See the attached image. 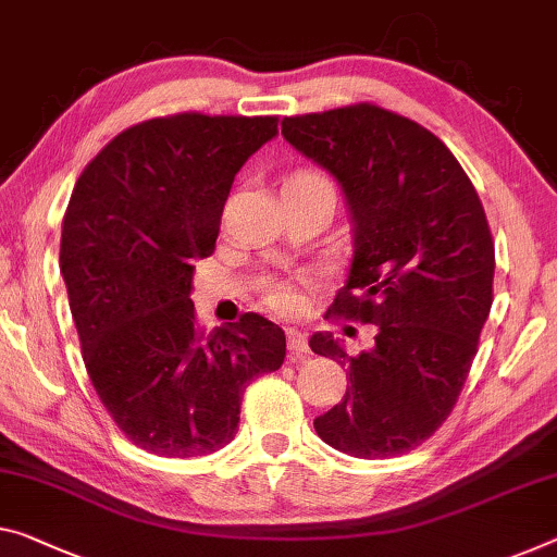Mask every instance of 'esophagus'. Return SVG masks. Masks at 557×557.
Instances as JSON below:
<instances>
[{"label":"esophagus","mask_w":557,"mask_h":557,"mask_svg":"<svg viewBox=\"0 0 557 557\" xmlns=\"http://www.w3.org/2000/svg\"><path fill=\"white\" fill-rule=\"evenodd\" d=\"M286 338H288V350H290V354H296V356L308 354V341H306V336H304L301 331L288 329L286 331Z\"/></svg>","instance_id":"esophagus-1"}]
</instances>
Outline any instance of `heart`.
Listing matches in <instances>:
<instances>
[{
	"mask_svg": "<svg viewBox=\"0 0 557 557\" xmlns=\"http://www.w3.org/2000/svg\"><path fill=\"white\" fill-rule=\"evenodd\" d=\"M313 182H329L326 174H321V171L315 169H298L296 174L288 176L286 184H313ZM267 298L269 304L276 308V311L286 313V315H296L304 311V296L301 290H298L294 284H288V281H276V284H271L269 290H267Z\"/></svg>",
	"mask_w": 557,
	"mask_h": 557,
	"instance_id": "b5f03b06",
	"label": "heart"
}]
</instances>
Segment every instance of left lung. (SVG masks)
<instances>
[{"label": "left lung", "mask_w": 557, "mask_h": 557, "mask_svg": "<svg viewBox=\"0 0 557 557\" xmlns=\"http://www.w3.org/2000/svg\"><path fill=\"white\" fill-rule=\"evenodd\" d=\"M281 134L338 178L354 221L348 281L326 315L375 326L358 356L329 333L308 341L350 381L313 428L348 456H404L446 423L491 313L483 203L438 136L368 101L286 116Z\"/></svg>", "instance_id": "1"}]
</instances>
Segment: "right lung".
Returning <instances> with one entry per match:
<instances>
[{"mask_svg": "<svg viewBox=\"0 0 557 557\" xmlns=\"http://www.w3.org/2000/svg\"><path fill=\"white\" fill-rule=\"evenodd\" d=\"M276 134L278 116H153L116 134L74 184L59 267L84 366L119 431L153 456L224 448L246 386L286 358L273 321L244 313L207 333L189 298L234 176Z\"/></svg>", "mask_w": 557, "mask_h": 557, "instance_id": "add662e5", "label": "right lung"}]
</instances>
